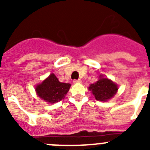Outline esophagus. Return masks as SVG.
Listing matches in <instances>:
<instances>
[{"mask_svg":"<svg viewBox=\"0 0 150 150\" xmlns=\"http://www.w3.org/2000/svg\"><path fill=\"white\" fill-rule=\"evenodd\" d=\"M81 83V79H74V83Z\"/></svg>","mask_w":150,"mask_h":150,"instance_id":"esophagus-1","label":"esophagus"}]
</instances>
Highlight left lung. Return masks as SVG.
<instances>
[{
	"mask_svg": "<svg viewBox=\"0 0 150 150\" xmlns=\"http://www.w3.org/2000/svg\"><path fill=\"white\" fill-rule=\"evenodd\" d=\"M118 88L117 84L103 77V75H100V79L88 87V90L93 94L95 99L100 101H107L112 98L117 92Z\"/></svg>",
	"mask_w": 150,
	"mask_h": 150,
	"instance_id": "8db88e82",
	"label": "left lung"
}]
</instances>
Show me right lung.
I'll return each mask as SVG.
<instances>
[{"instance_id":"add662e5","label":"right lung","mask_w":150,"mask_h":150,"mask_svg":"<svg viewBox=\"0 0 150 150\" xmlns=\"http://www.w3.org/2000/svg\"><path fill=\"white\" fill-rule=\"evenodd\" d=\"M71 86L70 83L59 82L55 74H51L42 83L36 86L35 91L42 100L55 104L64 98Z\"/></svg>"}]
</instances>
